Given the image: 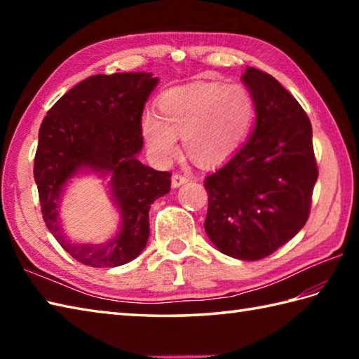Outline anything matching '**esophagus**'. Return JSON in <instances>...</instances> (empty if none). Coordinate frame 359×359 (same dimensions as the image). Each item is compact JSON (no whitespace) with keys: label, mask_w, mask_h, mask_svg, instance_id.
<instances>
[{"label":"esophagus","mask_w":359,"mask_h":359,"mask_svg":"<svg viewBox=\"0 0 359 359\" xmlns=\"http://www.w3.org/2000/svg\"><path fill=\"white\" fill-rule=\"evenodd\" d=\"M188 182V177L187 175H182V174H174L171 177V185L172 188H179L180 185H184Z\"/></svg>","instance_id":"esophagus-1"}]
</instances>
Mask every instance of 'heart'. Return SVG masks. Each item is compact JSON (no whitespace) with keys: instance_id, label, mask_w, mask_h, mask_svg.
<instances>
[{"instance_id":"heart-1","label":"heart","mask_w":359,"mask_h":359,"mask_svg":"<svg viewBox=\"0 0 359 359\" xmlns=\"http://www.w3.org/2000/svg\"><path fill=\"white\" fill-rule=\"evenodd\" d=\"M253 118L255 100L247 88L199 81L160 95L156 116L148 114L142 120V135L160 162L177 154V137H182L189 158L215 166L238 151Z\"/></svg>"}]
</instances>
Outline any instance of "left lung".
<instances>
[{
    "mask_svg": "<svg viewBox=\"0 0 359 359\" xmlns=\"http://www.w3.org/2000/svg\"><path fill=\"white\" fill-rule=\"evenodd\" d=\"M256 126L228 162L205 179V231L219 251L241 261L270 256L306 225L318 166L311 123L270 74L247 67Z\"/></svg>",
    "mask_w": 359,
    "mask_h": 359,
    "instance_id": "obj_1",
    "label": "left lung"
}]
</instances>
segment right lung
<instances>
[{
    "instance_id": "obj_1",
    "label": "right lung",
    "mask_w": 359,
    "mask_h": 359,
    "mask_svg": "<svg viewBox=\"0 0 359 359\" xmlns=\"http://www.w3.org/2000/svg\"><path fill=\"white\" fill-rule=\"evenodd\" d=\"M158 79L148 72L93 75L60 98L38 133L34 177L46 226L67 253L89 266L131 262L147 247L149 208L170 193L171 172L143 165L142 114ZM111 174V196L122 224L104 244H74L57 210L67 182L80 170Z\"/></svg>"
}]
</instances>
